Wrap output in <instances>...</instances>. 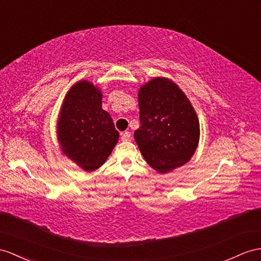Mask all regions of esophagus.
Wrapping results in <instances>:
<instances>
[{
    "mask_svg": "<svg viewBox=\"0 0 261 261\" xmlns=\"http://www.w3.org/2000/svg\"><path fill=\"white\" fill-rule=\"evenodd\" d=\"M130 138H131L130 132L125 131V132H122V133H121V140H122V141H129Z\"/></svg>",
    "mask_w": 261,
    "mask_h": 261,
    "instance_id": "obj_1",
    "label": "esophagus"
}]
</instances>
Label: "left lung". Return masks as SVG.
<instances>
[{
    "label": "left lung",
    "mask_w": 261,
    "mask_h": 261,
    "mask_svg": "<svg viewBox=\"0 0 261 261\" xmlns=\"http://www.w3.org/2000/svg\"><path fill=\"white\" fill-rule=\"evenodd\" d=\"M140 128L135 139L152 169L171 172L189 162L198 145L199 122L182 89L155 77L139 89Z\"/></svg>",
    "instance_id": "8db88e82"
}]
</instances>
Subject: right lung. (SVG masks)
<instances>
[{
    "mask_svg": "<svg viewBox=\"0 0 261 261\" xmlns=\"http://www.w3.org/2000/svg\"><path fill=\"white\" fill-rule=\"evenodd\" d=\"M102 95L87 80L66 93L57 122V138L64 154L87 172L99 169L118 142L110 115L101 107Z\"/></svg>",
    "mask_w": 261,
    "mask_h": 261,
    "instance_id": "right-lung-1",
    "label": "right lung"
}]
</instances>
